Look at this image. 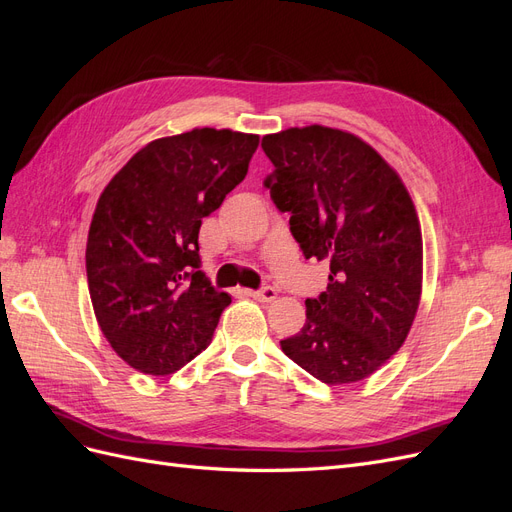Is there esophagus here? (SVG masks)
Here are the masks:
<instances>
[{
  "mask_svg": "<svg viewBox=\"0 0 512 512\" xmlns=\"http://www.w3.org/2000/svg\"><path fill=\"white\" fill-rule=\"evenodd\" d=\"M245 294H247V297H252L256 301H265V303H271L277 297L275 288H271V286H265V288H260V290H245Z\"/></svg>",
  "mask_w": 512,
  "mask_h": 512,
  "instance_id": "34e87169",
  "label": "esophagus"
}]
</instances>
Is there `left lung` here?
<instances>
[{
	"label": "left lung",
	"mask_w": 512,
	"mask_h": 512,
	"mask_svg": "<svg viewBox=\"0 0 512 512\" xmlns=\"http://www.w3.org/2000/svg\"><path fill=\"white\" fill-rule=\"evenodd\" d=\"M265 185L305 258L327 260V290L307 299L284 354L324 384L359 382L406 342L421 299L423 239L399 175L359 136L290 128L262 138Z\"/></svg>",
	"instance_id": "obj_1"
}]
</instances>
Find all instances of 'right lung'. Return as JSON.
I'll return each mask as SVG.
<instances>
[{"label":"right lung","instance_id":"obj_1","mask_svg":"<svg viewBox=\"0 0 512 512\" xmlns=\"http://www.w3.org/2000/svg\"><path fill=\"white\" fill-rule=\"evenodd\" d=\"M260 138L196 128L158 138L106 185L87 237L91 303L130 367L166 376L203 352L224 307L200 271L198 230L245 179Z\"/></svg>","mask_w":512,"mask_h":512}]
</instances>
